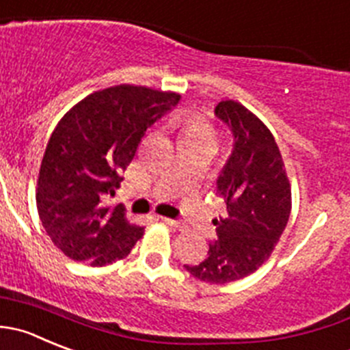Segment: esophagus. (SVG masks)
Returning a JSON list of instances; mask_svg holds the SVG:
<instances>
[{
	"mask_svg": "<svg viewBox=\"0 0 350 350\" xmlns=\"http://www.w3.org/2000/svg\"><path fill=\"white\" fill-rule=\"evenodd\" d=\"M162 222H165L167 226H172V227H183V222L181 220H176V219H169V217H161Z\"/></svg>",
	"mask_w": 350,
	"mask_h": 350,
	"instance_id": "1",
	"label": "esophagus"
}]
</instances>
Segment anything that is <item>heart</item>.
I'll return each mask as SVG.
<instances>
[{"label":"heart","instance_id":"obj_1","mask_svg":"<svg viewBox=\"0 0 350 350\" xmlns=\"http://www.w3.org/2000/svg\"><path fill=\"white\" fill-rule=\"evenodd\" d=\"M183 131H185V140H188V138H196V137L212 138V131H210L206 126H203V124L195 123V121H191V123H186L185 128H183Z\"/></svg>","mask_w":350,"mask_h":350}]
</instances>
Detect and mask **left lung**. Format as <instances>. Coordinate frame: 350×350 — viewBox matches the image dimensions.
I'll list each match as a JSON object with an SVG mask.
<instances>
[{"label": "left lung", "mask_w": 350, "mask_h": 350, "mask_svg": "<svg viewBox=\"0 0 350 350\" xmlns=\"http://www.w3.org/2000/svg\"><path fill=\"white\" fill-rule=\"evenodd\" d=\"M232 135V148L217 176L227 213L213 220L215 239L205 260L185 269L196 279L227 284L250 275L270 256L291 213V186L269 128L234 100L213 111Z\"/></svg>", "instance_id": "left-lung-1"}]
</instances>
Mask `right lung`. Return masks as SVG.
Here are the masks:
<instances>
[{"label":"right lung","instance_id":"add662e5","mask_svg":"<svg viewBox=\"0 0 350 350\" xmlns=\"http://www.w3.org/2000/svg\"><path fill=\"white\" fill-rule=\"evenodd\" d=\"M181 100L172 92L118 85L85 97L47 142L37 210L47 236L71 260L103 267L123 260L144 236L123 205L111 208L145 131Z\"/></svg>","mask_w":350,"mask_h":350}]
</instances>
